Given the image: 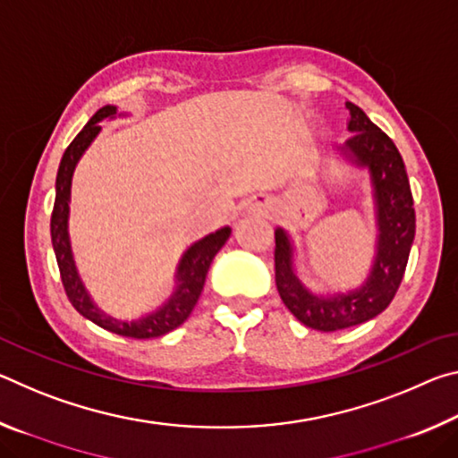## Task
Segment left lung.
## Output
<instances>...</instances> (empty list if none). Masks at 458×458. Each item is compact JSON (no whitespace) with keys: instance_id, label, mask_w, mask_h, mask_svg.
Here are the masks:
<instances>
[{"instance_id":"1","label":"left lung","mask_w":458,"mask_h":458,"mask_svg":"<svg viewBox=\"0 0 458 458\" xmlns=\"http://www.w3.org/2000/svg\"><path fill=\"white\" fill-rule=\"evenodd\" d=\"M347 131L352 137L341 147L347 164L368 169L376 214V248L369 273L350 291L315 293L301 281L294 267V244L289 232L275 230L276 289L286 309L317 331H339L374 319L392 303L404 276L408 254L414 242L416 214L404 161L396 145L368 114L353 103Z\"/></svg>"}]
</instances>
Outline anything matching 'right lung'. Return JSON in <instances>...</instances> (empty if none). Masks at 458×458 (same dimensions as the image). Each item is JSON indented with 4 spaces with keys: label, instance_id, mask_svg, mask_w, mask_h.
Here are the masks:
<instances>
[{
    "label": "right lung",
    "instance_id": "1",
    "mask_svg": "<svg viewBox=\"0 0 458 458\" xmlns=\"http://www.w3.org/2000/svg\"><path fill=\"white\" fill-rule=\"evenodd\" d=\"M117 117H127V113H119L117 106L113 105H105L103 108H98L81 133L74 137V141L68 145L64 155H62L56 175V199H54L50 234L54 254H56L58 260L62 284H64L68 299H71L76 311L82 317H87L89 321L97 323L98 327L117 333V335L133 339H151L165 335V333L180 327V325L188 319L193 307L198 303L201 289H204L208 268H210L216 254L220 252V248L226 244V240L232 234V228L224 226L188 246V250L182 254L180 262H177L172 294H169L159 307H155L153 311L137 317L133 321L117 319V317L105 313L103 309L97 305V301L90 297L89 289L82 283L79 268H76L71 232H68V220H71V191L74 169L79 165L84 151L89 149L90 143L95 141L97 135L100 133L98 123L105 119L113 121Z\"/></svg>",
    "mask_w": 458,
    "mask_h": 458
}]
</instances>
